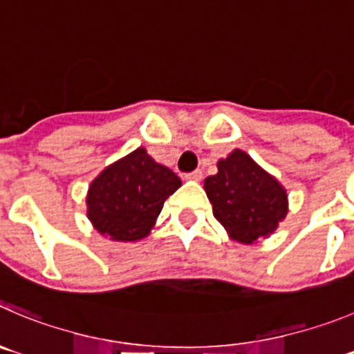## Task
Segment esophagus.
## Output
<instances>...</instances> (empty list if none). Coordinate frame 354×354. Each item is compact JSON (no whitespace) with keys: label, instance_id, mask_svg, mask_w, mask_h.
<instances>
[{"label":"esophagus","instance_id":"obj_1","mask_svg":"<svg viewBox=\"0 0 354 354\" xmlns=\"http://www.w3.org/2000/svg\"><path fill=\"white\" fill-rule=\"evenodd\" d=\"M201 178H203V171H201V169H196V171H192V173H188V174H187V180L199 181Z\"/></svg>","mask_w":354,"mask_h":354}]
</instances>
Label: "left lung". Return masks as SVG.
Returning <instances> with one entry per match:
<instances>
[{"instance_id":"left-lung-1","label":"left lung","mask_w":354,"mask_h":354,"mask_svg":"<svg viewBox=\"0 0 354 354\" xmlns=\"http://www.w3.org/2000/svg\"><path fill=\"white\" fill-rule=\"evenodd\" d=\"M204 190L214 218L244 244L272 234L288 213L285 188L243 150L218 162V173L206 178Z\"/></svg>"}]
</instances>
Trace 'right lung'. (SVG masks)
I'll return each mask as SVG.
<instances>
[{
  "label": "right lung",
  "instance_id": "right-lung-1",
  "mask_svg": "<svg viewBox=\"0 0 354 354\" xmlns=\"http://www.w3.org/2000/svg\"><path fill=\"white\" fill-rule=\"evenodd\" d=\"M181 180L138 148L102 171L88 187L87 216L102 236L138 241L150 234L155 218Z\"/></svg>",
  "mask_w": 354,
  "mask_h": 354
}]
</instances>
